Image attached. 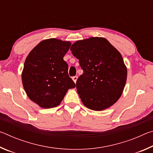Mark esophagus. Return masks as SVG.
<instances>
[{
    "mask_svg": "<svg viewBox=\"0 0 153 153\" xmlns=\"http://www.w3.org/2000/svg\"><path fill=\"white\" fill-rule=\"evenodd\" d=\"M72 79L74 80V82L75 83H76L77 79V76H74L73 77H72Z\"/></svg>",
    "mask_w": 153,
    "mask_h": 153,
    "instance_id": "esophagus-1",
    "label": "esophagus"
}]
</instances>
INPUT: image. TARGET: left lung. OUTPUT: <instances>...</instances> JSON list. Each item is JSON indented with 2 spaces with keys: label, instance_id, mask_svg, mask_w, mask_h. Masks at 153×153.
Wrapping results in <instances>:
<instances>
[{
  "label": "left lung",
  "instance_id": "1",
  "mask_svg": "<svg viewBox=\"0 0 153 153\" xmlns=\"http://www.w3.org/2000/svg\"><path fill=\"white\" fill-rule=\"evenodd\" d=\"M70 50L84 71L76 82L83 104L94 111L115 104L122 94L128 74L120 52L101 37L77 40Z\"/></svg>",
  "mask_w": 153,
  "mask_h": 153
}]
</instances>
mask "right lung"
<instances>
[{"instance_id": "right-lung-1", "label": "right lung", "mask_w": 153, "mask_h": 153, "mask_svg": "<svg viewBox=\"0 0 153 153\" xmlns=\"http://www.w3.org/2000/svg\"><path fill=\"white\" fill-rule=\"evenodd\" d=\"M71 42L56 38L44 40L25 59L22 74L23 86L31 100L40 107L60 105L67 90L76 87L68 75L63 57Z\"/></svg>"}]
</instances>
